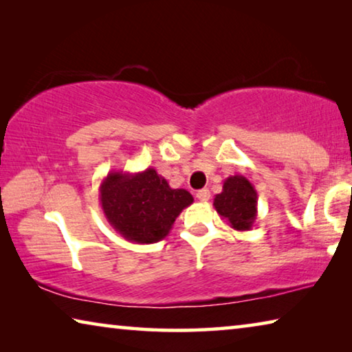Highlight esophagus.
I'll return each mask as SVG.
<instances>
[{"mask_svg": "<svg viewBox=\"0 0 352 352\" xmlns=\"http://www.w3.org/2000/svg\"><path fill=\"white\" fill-rule=\"evenodd\" d=\"M195 197H197L200 201H208V200H210V197H211V194H210V190H208V189L205 188V189L197 190V194H195Z\"/></svg>", "mask_w": 352, "mask_h": 352, "instance_id": "esophagus-1", "label": "esophagus"}]
</instances>
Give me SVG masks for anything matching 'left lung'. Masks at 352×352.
Returning a JSON list of instances; mask_svg holds the SVG:
<instances>
[{"label":"left lung","instance_id":"8db88e82","mask_svg":"<svg viewBox=\"0 0 352 352\" xmlns=\"http://www.w3.org/2000/svg\"><path fill=\"white\" fill-rule=\"evenodd\" d=\"M214 208L236 231L253 228L258 216V194L243 175H231L223 182L222 192L214 197Z\"/></svg>","mask_w":352,"mask_h":352}]
</instances>
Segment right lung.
<instances>
[{
  "label": "right lung",
  "mask_w": 352,
  "mask_h": 352,
  "mask_svg": "<svg viewBox=\"0 0 352 352\" xmlns=\"http://www.w3.org/2000/svg\"><path fill=\"white\" fill-rule=\"evenodd\" d=\"M99 201L113 230L135 243L164 239L180 212L194 201L186 189H172L148 168L136 174L109 172L99 186Z\"/></svg>",
  "instance_id": "right-lung-1"
}]
</instances>
